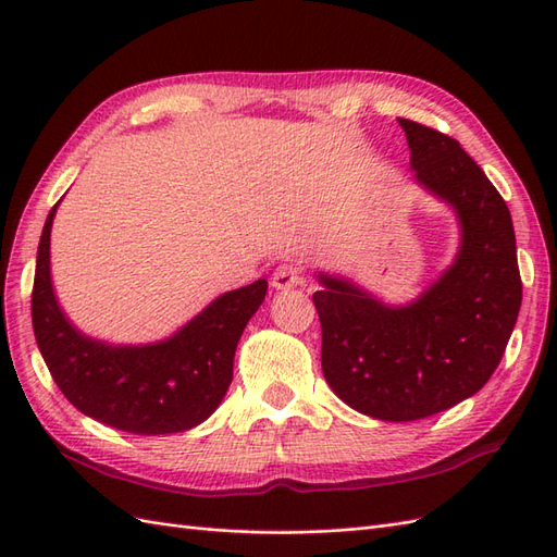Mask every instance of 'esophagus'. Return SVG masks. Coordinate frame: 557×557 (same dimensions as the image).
I'll use <instances>...</instances> for the list:
<instances>
[{
    "label": "esophagus",
    "mask_w": 557,
    "mask_h": 557,
    "mask_svg": "<svg viewBox=\"0 0 557 557\" xmlns=\"http://www.w3.org/2000/svg\"><path fill=\"white\" fill-rule=\"evenodd\" d=\"M301 278H305V267L297 262H283L274 269L272 285L276 290H288L295 288L297 283H301Z\"/></svg>",
    "instance_id": "1"
}]
</instances>
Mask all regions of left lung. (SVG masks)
Wrapping results in <instances>:
<instances>
[{"label": "left lung", "instance_id": "8db88e82", "mask_svg": "<svg viewBox=\"0 0 557 557\" xmlns=\"http://www.w3.org/2000/svg\"><path fill=\"white\" fill-rule=\"evenodd\" d=\"M416 178L450 201L460 256L413 305L387 309L346 281L320 276L323 374L348 407L381 420L450 409L487 383L507 350L522 301L507 201L448 134L399 117Z\"/></svg>", "mask_w": 557, "mask_h": 557}]
</instances>
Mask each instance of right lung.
<instances>
[{
	"label": "right lung",
	"mask_w": 557,
	"mask_h": 557,
	"mask_svg": "<svg viewBox=\"0 0 557 557\" xmlns=\"http://www.w3.org/2000/svg\"><path fill=\"white\" fill-rule=\"evenodd\" d=\"M50 209L41 232L32 325L44 362L62 395L99 423L132 434H172L209 418L232 383L239 336L260 309L267 281L225 293L172 339L113 348L78 334L62 315L50 288Z\"/></svg>",
	"instance_id": "1"
}]
</instances>
